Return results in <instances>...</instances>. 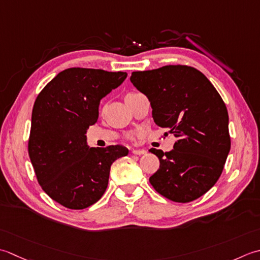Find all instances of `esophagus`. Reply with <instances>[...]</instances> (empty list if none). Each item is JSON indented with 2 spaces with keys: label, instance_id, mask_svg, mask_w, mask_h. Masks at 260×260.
<instances>
[{
  "label": "esophagus",
  "instance_id": "obj_1",
  "mask_svg": "<svg viewBox=\"0 0 260 260\" xmlns=\"http://www.w3.org/2000/svg\"><path fill=\"white\" fill-rule=\"evenodd\" d=\"M131 152H132V155H136V156L146 155V153H147V151L145 149H134Z\"/></svg>",
  "mask_w": 260,
  "mask_h": 260
}]
</instances>
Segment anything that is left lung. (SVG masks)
Returning <instances> with one entry per match:
<instances>
[{"instance_id": "1", "label": "left lung", "mask_w": 260, "mask_h": 260, "mask_svg": "<svg viewBox=\"0 0 260 260\" xmlns=\"http://www.w3.org/2000/svg\"><path fill=\"white\" fill-rule=\"evenodd\" d=\"M130 81L149 99L156 124L177 138L172 151L149 150L160 161L152 187L178 203L201 198L218 182L230 151L223 100L204 74L186 65L134 72Z\"/></svg>"}]
</instances>
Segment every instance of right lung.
<instances>
[{"label":"right lung","mask_w":260,"mask_h":260,"mask_svg":"<svg viewBox=\"0 0 260 260\" xmlns=\"http://www.w3.org/2000/svg\"><path fill=\"white\" fill-rule=\"evenodd\" d=\"M125 78L123 72L68 68L36 99L29 157L41 188L67 209L82 210L96 203L108 187L111 165L128 155L120 145L88 148L85 136L98 121L101 99Z\"/></svg>","instance_id":"obj_1"}]
</instances>
